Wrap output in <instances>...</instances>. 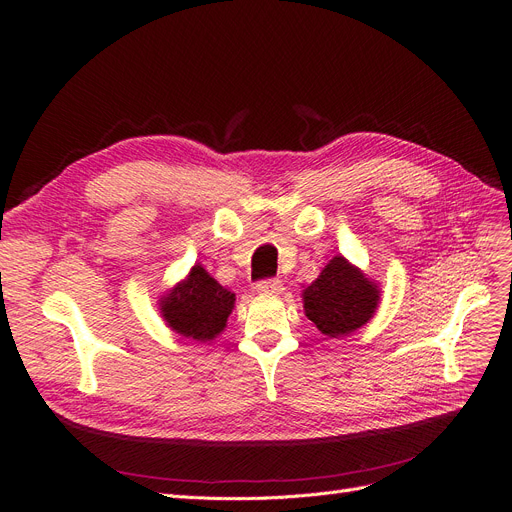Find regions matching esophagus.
I'll return each mask as SVG.
<instances>
[{"label":"esophagus","instance_id":"esophagus-1","mask_svg":"<svg viewBox=\"0 0 512 512\" xmlns=\"http://www.w3.org/2000/svg\"><path fill=\"white\" fill-rule=\"evenodd\" d=\"M255 288H257L259 294H282V290H284L282 282L276 280V278H272V280H261V282H257Z\"/></svg>","mask_w":512,"mask_h":512}]
</instances>
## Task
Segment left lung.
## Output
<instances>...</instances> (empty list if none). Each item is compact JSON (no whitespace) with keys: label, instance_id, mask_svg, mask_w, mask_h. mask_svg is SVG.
Returning a JSON list of instances; mask_svg holds the SVG:
<instances>
[{"label":"left lung","instance_id":"left-lung-1","mask_svg":"<svg viewBox=\"0 0 512 512\" xmlns=\"http://www.w3.org/2000/svg\"><path fill=\"white\" fill-rule=\"evenodd\" d=\"M380 292L378 282L367 278L361 267L336 255L309 286H303L301 297L315 328L328 338H340L363 328L375 315Z\"/></svg>","mask_w":512,"mask_h":512}]
</instances>
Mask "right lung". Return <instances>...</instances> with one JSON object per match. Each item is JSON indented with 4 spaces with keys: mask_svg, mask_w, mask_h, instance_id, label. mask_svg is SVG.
<instances>
[{
    "mask_svg": "<svg viewBox=\"0 0 512 512\" xmlns=\"http://www.w3.org/2000/svg\"><path fill=\"white\" fill-rule=\"evenodd\" d=\"M236 294L211 278L201 263H195L176 286L161 294L159 313L166 326L197 342L218 338L228 324Z\"/></svg>",
    "mask_w": 512,
    "mask_h": 512,
    "instance_id": "add662e5",
    "label": "right lung"
}]
</instances>
